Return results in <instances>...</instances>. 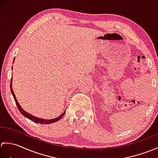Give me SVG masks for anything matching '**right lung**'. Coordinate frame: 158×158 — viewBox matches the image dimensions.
I'll return each instance as SVG.
<instances>
[{
	"label": "right lung",
	"instance_id": "obj_1",
	"mask_svg": "<svg viewBox=\"0 0 158 158\" xmlns=\"http://www.w3.org/2000/svg\"><path fill=\"white\" fill-rule=\"evenodd\" d=\"M14 60H15V58L13 59V62H14ZM12 69H13V66H12ZM12 79H13V78H11V84H10V88H11V94H12V95H13V98H14V100H15L16 105H17V106H18V108L19 111H20V113H21L23 116H25V117H26V118L29 119L30 120H31V121H32V122H35V123H41V124H49V123H53V122H58V121L60 120V119H61L62 117H63V115H64L66 110H64V113L62 114V115H60L59 117H56V118H55V119H45L39 118V117H35V116H34V115H32V114H30V113H27L26 111H25V110L22 108V106H20L19 103L18 102V100H17V98H16L15 95V94H14V92H13V88H12Z\"/></svg>",
	"mask_w": 158,
	"mask_h": 158
}]
</instances>
